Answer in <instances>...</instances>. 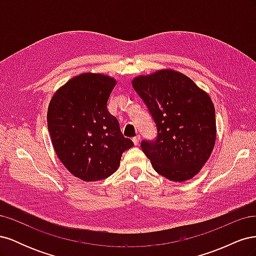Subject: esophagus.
<instances>
[{"label":"esophagus","instance_id":"obj_1","mask_svg":"<svg viewBox=\"0 0 256 256\" xmlns=\"http://www.w3.org/2000/svg\"><path fill=\"white\" fill-rule=\"evenodd\" d=\"M140 138H141L140 136H136L134 138H132V141H134V145H138V143H140Z\"/></svg>","mask_w":256,"mask_h":256}]
</instances>
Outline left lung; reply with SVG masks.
<instances>
[{"instance_id": "obj_1", "label": "left lung", "mask_w": 256, "mask_h": 256, "mask_svg": "<svg viewBox=\"0 0 256 256\" xmlns=\"http://www.w3.org/2000/svg\"><path fill=\"white\" fill-rule=\"evenodd\" d=\"M132 86L156 124L157 136L141 148L158 174L184 182L196 175L214 150V106L204 90L187 76L160 70L140 76Z\"/></svg>"}]
</instances>
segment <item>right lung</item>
<instances>
[{
  "label": "right lung",
  "instance_id": "right-lung-1",
  "mask_svg": "<svg viewBox=\"0 0 256 256\" xmlns=\"http://www.w3.org/2000/svg\"><path fill=\"white\" fill-rule=\"evenodd\" d=\"M116 81L100 74H82L52 97L47 122L58 159L74 176L95 182L118 168L122 152L134 146L124 138L106 104Z\"/></svg>",
  "mask_w": 256,
  "mask_h": 256
}]
</instances>
